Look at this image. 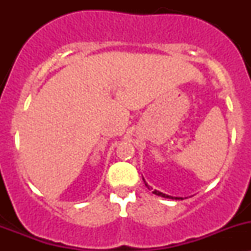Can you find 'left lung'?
Returning a JSON list of instances; mask_svg holds the SVG:
<instances>
[{"mask_svg":"<svg viewBox=\"0 0 251 251\" xmlns=\"http://www.w3.org/2000/svg\"><path fill=\"white\" fill-rule=\"evenodd\" d=\"M143 181H144V178H143ZM144 184H146V186L148 187V188H149V186H148V184H147V182H146V181H144ZM153 193H154V194H156V196H160V197H163V198L176 199V201H177V199H182V198H178V197H175V198H174V197H171V196H168V194H164V193H161V192L156 191V189H154V191H153Z\"/></svg>","mask_w":251,"mask_h":251,"instance_id":"left-lung-1","label":"left lung"}]
</instances>
